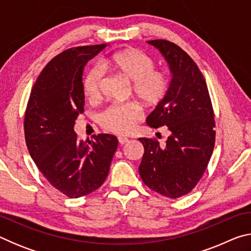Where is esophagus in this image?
I'll use <instances>...</instances> for the list:
<instances>
[{
  "mask_svg": "<svg viewBox=\"0 0 251 251\" xmlns=\"http://www.w3.org/2000/svg\"><path fill=\"white\" fill-rule=\"evenodd\" d=\"M127 142H128V139L125 138V137H118V143L121 144V145H124V144H126Z\"/></svg>",
  "mask_w": 251,
  "mask_h": 251,
  "instance_id": "obj_1",
  "label": "esophagus"
}]
</instances>
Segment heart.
<instances>
[{"label":"heart","mask_w":251,"mask_h":251,"mask_svg":"<svg viewBox=\"0 0 251 251\" xmlns=\"http://www.w3.org/2000/svg\"><path fill=\"white\" fill-rule=\"evenodd\" d=\"M104 70L115 72L133 83V94L144 107H155L167 95V74L155 69V62L150 55L137 49H126L106 58L101 67L93 66L87 71L83 79V92L88 100L95 101L100 97ZM142 117V109L136 104H114L100 114V124L110 133L127 135L134 130Z\"/></svg>","instance_id":"1"}]
</instances>
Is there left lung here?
Returning <instances> with one entry per match:
<instances>
[{"mask_svg": "<svg viewBox=\"0 0 251 251\" xmlns=\"http://www.w3.org/2000/svg\"><path fill=\"white\" fill-rule=\"evenodd\" d=\"M148 43L164 55L172 80L146 123L152 128L167 127L169 136L164 147L155 138H139L144 146L139 175L151 190L175 199L192 192L206 171L215 146V114L206 80L193 58L169 41Z\"/></svg>", "mask_w": 251, "mask_h": 251, "instance_id": "obj_1", "label": "left lung"}]
</instances>
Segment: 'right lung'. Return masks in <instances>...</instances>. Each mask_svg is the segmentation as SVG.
Listing matches in <instances>:
<instances>
[{"label":"right lung","instance_id":"1","mask_svg":"<svg viewBox=\"0 0 251 251\" xmlns=\"http://www.w3.org/2000/svg\"><path fill=\"white\" fill-rule=\"evenodd\" d=\"M106 44L63 50L46 64L33 85L24 116V134L32 159L46 180L70 198L103 185L118 145L114 135L79 141L75 121L84 112L83 70Z\"/></svg>","mask_w":251,"mask_h":251}]
</instances>
